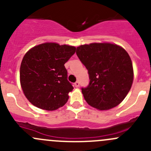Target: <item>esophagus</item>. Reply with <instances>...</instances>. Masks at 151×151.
I'll use <instances>...</instances> for the list:
<instances>
[{"mask_svg": "<svg viewBox=\"0 0 151 151\" xmlns=\"http://www.w3.org/2000/svg\"><path fill=\"white\" fill-rule=\"evenodd\" d=\"M74 85H75V87H77V88H78V87L80 86V82L77 81L75 83H74Z\"/></svg>", "mask_w": 151, "mask_h": 151, "instance_id": "esophagus-1", "label": "esophagus"}]
</instances>
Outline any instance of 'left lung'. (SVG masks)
I'll use <instances>...</instances> for the list:
<instances>
[{"label":"left lung","mask_w":151,"mask_h":151,"mask_svg":"<svg viewBox=\"0 0 151 151\" xmlns=\"http://www.w3.org/2000/svg\"><path fill=\"white\" fill-rule=\"evenodd\" d=\"M76 53L89 74V84L82 88L87 103L100 110L119 104L130 91L134 79L127 52L113 44L92 43L78 47Z\"/></svg>","instance_id":"left-lung-1"}]
</instances>
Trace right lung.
I'll list each match as a JSON object with an SVG mask.
<instances>
[{
	"label": "right lung",
	"mask_w": 151,
	"mask_h": 151,
	"mask_svg": "<svg viewBox=\"0 0 151 151\" xmlns=\"http://www.w3.org/2000/svg\"><path fill=\"white\" fill-rule=\"evenodd\" d=\"M75 51L72 46L45 43L27 52L19 77L24 94L32 104L52 111L66 104L74 88L67 80L64 64Z\"/></svg>",
	"instance_id": "1"
}]
</instances>
